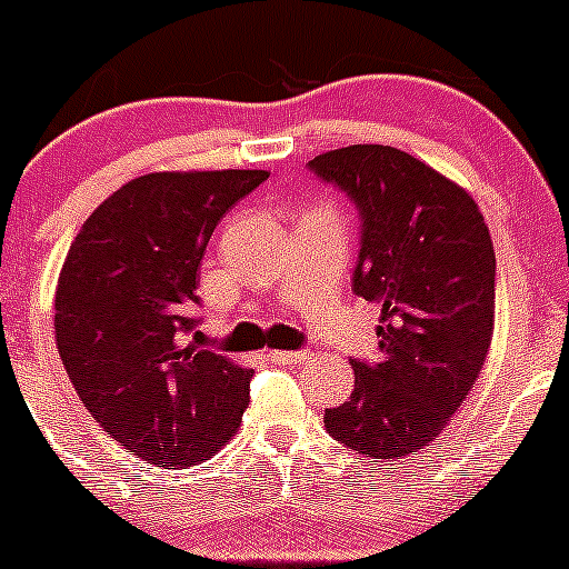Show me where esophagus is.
<instances>
[{"mask_svg":"<svg viewBox=\"0 0 569 569\" xmlns=\"http://www.w3.org/2000/svg\"><path fill=\"white\" fill-rule=\"evenodd\" d=\"M268 359L273 365H296V361L312 359V353L309 350H268Z\"/></svg>","mask_w":569,"mask_h":569,"instance_id":"34e87169","label":"esophagus"}]
</instances>
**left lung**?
Here are the masks:
<instances>
[{"label": "left lung", "mask_w": 569, "mask_h": 569, "mask_svg": "<svg viewBox=\"0 0 569 569\" xmlns=\"http://www.w3.org/2000/svg\"><path fill=\"white\" fill-rule=\"evenodd\" d=\"M361 213L353 290L380 303L378 365L350 361L348 402L326 430L375 462L441 436L471 395L496 320V251L473 197L391 144H350L309 161Z\"/></svg>", "instance_id": "1"}]
</instances>
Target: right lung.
<instances>
[{"label":"right lung","mask_w":569,"mask_h":569,"mask_svg":"<svg viewBox=\"0 0 569 569\" xmlns=\"http://www.w3.org/2000/svg\"><path fill=\"white\" fill-rule=\"evenodd\" d=\"M266 169H189L128 180L70 243L54 333L92 419L158 468L213 458L238 432L249 378L197 342V279L221 216Z\"/></svg>","instance_id":"1"}]
</instances>
